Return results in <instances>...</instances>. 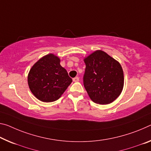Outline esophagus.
Returning <instances> with one entry per match:
<instances>
[{
  "mask_svg": "<svg viewBox=\"0 0 151 151\" xmlns=\"http://www.w3.org/2000/svg\"><path fill=\"white\" fill-rule=\"evenodd\" d=\"M73 80L74 82H78V81H79V78H78V77H75V78H74Z\"/></svg>",
  "mask_w": 151,
  "mask_h": 151,
  "instance_id": "esophagus-1",
  "label": "esophagus"
}]
</instances>
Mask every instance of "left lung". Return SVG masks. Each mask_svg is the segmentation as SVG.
<instances>
[{
  "label": "left lung",
  "instance_id": "8db88e82",
  "mask_svg": "<svg viewBox=\"0 0 151 151\" xmlns=\"http://www.w3.org/2000/svg\"><path fill=\"white\" fill-rule=\"evenodd\" d=\"M86 65L83 83L92 101L100 105L111 104L121 94L124 72L121 64L102 50L84 58Z\"/></svg>",
  "mask_w": 151,
  "mask_h": 151
}]
</instances>
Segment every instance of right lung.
I'll return each instance as SVG.
<instances>
[{
  "instance_id": "add662e5",
  "label": "right lung",
  "mask_w": 151,
  "mask_h": 151,
  "mask_svg": "<svg viewBox=\"0 0 151 151\" xmlns=\"http://www.w3.org/2000/svg\"><path fill=\"white\" fill-rule=\"evenodd\" d=\"M60 63L59 57L48 54L37 61L29 72V87L33 95L41 101L58 100L73 81Z\"/></svg>"
}]
</instances>
